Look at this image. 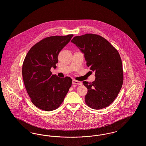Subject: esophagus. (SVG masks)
Returning <instances> with one entry per match:
<instances>
[{"mask_svg":"<svg viewBox=\"0 0 146 146\" xmlns=\"http://www.w3.org/2000/svg\"><path fill=\"white\" fill-rule=\"evenodd\" d=\"M72 84H74V85H82V83L81 82L78 81V80H74V79H73L72 80Z\"/></svg>","mask_w":146,"mask_h":146,"instance_id":"1","label":"esophagus"}]
</instances>
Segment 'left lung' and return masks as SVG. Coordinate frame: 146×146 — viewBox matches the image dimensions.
Instances as JSON below:
<instances>
[{"mask_svg": "<svg viewBox=\"0 0 146 146\" xmlns=\"http://www.w3.org/2000/svg\"><path fill=\"white\" fill-rule=\"evenodd\" d=\"M71 42L84 54L90 70L95 72L94 82H83L88 89L86 104L95 110L108 107L117 97L123 84V65L118 50L104 37L95 34L74 36Z\"/></svg>", "mask_w": 146, "mask_h": 146, "instance_id": "8db88e82", "label": "left lung"}]
</instances>
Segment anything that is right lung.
<instances>
[{"instance_id":"1","label":"right lung","mask_w":146,"mask_h":146,"mask_svg":"<svg viewBox=\"0 0 146 146\" xmlns=\"http://www.w3.org/2000/svg\"><path fill=\"white\" fill-rule=\"evenodd\" d=\"M73 35L51 36L34 45L25 57L22 65V77L32 102L38 108L52 111L58 108L72 85L68 76L59 78L52 74L58 56L70 42Z\"/></svg>"}]
</instances>
